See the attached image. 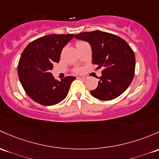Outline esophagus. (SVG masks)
Returning <instances> with one entry per match:
<instances>
[{
  "label": "esophagus",
  "mask_w": 159,
  "mask_h": 159,
  "mask_svg": "<svg viewBox=\"0 0 159 159\" xmlns=\"http://www.w3.org/2000/svg\"><path fill=\"white\" fill-rule=\"evenodd\" d=\"M78 78H79V79L84 80V79H86V77H83V76H81V77H78Z\"/></svg>",
  "instance_id": "obj_1"
}]
</instances>
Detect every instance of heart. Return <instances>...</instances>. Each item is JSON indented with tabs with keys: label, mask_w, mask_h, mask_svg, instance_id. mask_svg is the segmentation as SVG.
<instances>
[{
	"label": "heart",
	"mask_w": 159,
	"mask_h": 159,
	"mask_svg": "<svg viewBox=\"0 0 159 159\" xmlns=\"http://www.w3.org/2000/svg\"><path fill=\"white\" fill-rule=\"evenodd\" d=\"M84 43V42H78V43H77V46H78V45L81 44V43ZM78 71H79V70H78Z\"/></svg>",
	"instance_id": "1"
}]
</instances>
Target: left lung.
Masks as SVG:
<instances>
[{
	"instance_id": "1",
	"label": "left lung",
	"mask_w": 159,
	"mask_h": 159,
	"mask_svg": "<svg viewBox=\"0 0 159 159\" xmlns=\"http://www.w3.org/2000/svg\"><path fill=\"white\" fill-rule=\"evenodd\" d=\"M77 39L88 42L92 50V63L103 68L98 86L91 91L93 98L110 101L124 92L135 74L136 58L133 49L120 36L103 31L75 35Z\"/></svg>"
}]
</instances>
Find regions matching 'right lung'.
Returning a JSON list of instances; mask_svg holds the SVG:
<instances>
[{
	"instance_id": "obj_1",
	"label": "right lung",
	"mask_w": 159,
	"mask_h": 159,
	"mask_svg": "<svg viewBox=\"0 0 159 159\" xmlns=\"http://www.w3.org/2000/svg\"><path fill=\"white\" fill-rule=\"evenodd\" d=\"M74 34H50L31 42L21 54L17 72L26 94L40 104L52 106L66 98L75 77L67 76L61 81L50 72L58 62L63 47Z\"/></svg>"
}]
</instances>
